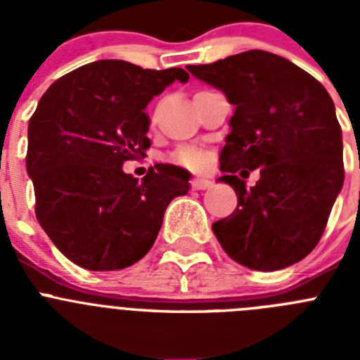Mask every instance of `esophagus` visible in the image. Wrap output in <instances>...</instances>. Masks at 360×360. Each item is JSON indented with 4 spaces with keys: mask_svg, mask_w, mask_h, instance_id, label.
Here are the masks:
<instances>
[{
    "mask_svg": "<svg viewBox=\"0 0 360 360\" xmlns=\"http://www.w3.org/2000/svg\"><path fill=\"white\" fill-rule=\"evenodd\" d=\"M191 186H193V189L196 191H203V189H209V187H212V182L211 180H207V178H193V182H191Z\"/></svg>",
    "mask_w": 360,
    "mask_h": 360,
    "instance_id": "1",
    "label": "esophagus"
}]
</instances>
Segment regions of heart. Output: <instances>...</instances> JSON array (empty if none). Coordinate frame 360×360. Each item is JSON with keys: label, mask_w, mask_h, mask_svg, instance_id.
<instances>
[{"label": "heart", "mask_w": 360, "mask_h": 360, "mask_svg": "<svg viewBox=\"0 0 360 360\" xmlns=\"http://www.w3.org/2000/svg\"><path fill=\"white\" fill-rule=\"evenodd\" d=\"M174 160L178 164L186 165V167H191V169H200L203 165L207 164V157L203 155L198 149H178L176 155H174Z\"/></svg>", "instance_id": "obj_1"}]
</instances>
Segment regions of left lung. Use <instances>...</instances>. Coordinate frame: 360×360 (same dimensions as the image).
Wrapping results in <instances>:
<instances>
[{"instance_id":"8db88e82","label":"left lung","mask_w":360,"mask_h":360,"mask_svg":"<svg viewBox=\"0 0 360 360\" xmlns=\"http://www.w3.org/2000/svg\"><path fill=\"white\" fill-rule=\"evenodd\" d=\"M187 70L234 106L218 182L236 191L238 207L212 224L219 245L262 272L301 262L319 243L345 182L332 97L303 68L263 50ZM254 169L260 180L247 190L240 178Z\"/></svg>"}]
</instances>
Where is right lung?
I'll return each instance as SVG.
<instances>
[{"label": "right lung", "mask_w": 360, "mask_h": 360, "mask_svg": "<svg viewBox=\"0 0 360 360\" xmlns=\"http://www.w3.org/2000/svg\"><path fill=\"white\" fill-rule=\"evenodd\" d=\"M182 68L144 70L101 59L57 79L28 122L27 173L36 216L57 249L88 270H120L149 252L171 200L187 195L189 171L165 164L142 180L126 160L151 146L146 106Z\"/></svg>", "instance_id": "obj_1"}]
</instances>
